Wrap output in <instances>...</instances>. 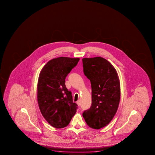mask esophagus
<instances>
[{"label":"esophagus","instance_id":"1","mask_svg":"<svg viewBox=\"0 0 155 155\" xmlns=\"http://www.w3.org/2000/svg\"><path fill=\"white\" fill-rule=\"evenodd\" d=\"M76 104H78V105L79 106H80V105H81V102H80V100H78V101L76 102Z\"/></svg>","mask_w":155,"mask_h":155}]
</instances>
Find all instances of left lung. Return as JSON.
<instances>
[{
  "label": "left lung",
  "mask_w": 155,
  "mask_h": 155,
  "mask_svg": "<svg viewBox=\"0 0 155 155\" xmlns=\"http://www.w3.org/2000/svg\"><path fill=\"white\" fill-rule=\"evenodd\" d=\"M84 73L92 87V106L82 114L92 129L107 126L118 110L120 86L116 69L101 57L82 58Z\"/></svg>",
  "instance_id": "8db88e82"
}]
</instances>
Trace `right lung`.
I'll use <instances>...</instances> for the list:
<instances>
[{"mask_svg": "<svg viewBox=\"0 0 155 155\" xmlns=\"http://www.w3.org/2000/svg\"><path fill=\"white\" fill-rule=\"evenodd\" d=\"M80 58L59 57L49 61L39 74L37 101L42 116L50 125L65 127L76 113L78 105L73 102L71 92L65 79Z\"/></svg>", "mask_w": 155, "mask_h": 155, "instance_id": "obj_1", "label": "right lung"}]
</instances>
